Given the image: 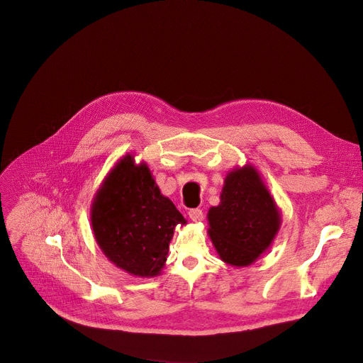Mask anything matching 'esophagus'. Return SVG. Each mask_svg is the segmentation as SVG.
Listing matches in <instances>:
<instances>
[{"label": "esophagus", "instance_id": "obj_1", "mask_svg": "<svg viewBox=\"0 0 363 363\" xmlns=\"http://www.w3.org/2000/svg\"><path fill=\"white\" fill-rule=\"evenodd\" d=\"M189 218H190L191 221H195V223L203 221V212H202V209H198V208L190 209V211H189Z\"/></svg>", "mask_w": 363, "mask_h": 363}]
</instances>
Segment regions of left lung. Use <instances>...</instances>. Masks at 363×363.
<instances>
[{
  "mask_svg": "<svg viewBox=\"0 0 363 363\" xmlns=\"http://www.w3.org/2000/svg\"><path fill=\"white\" fill-rule=\"evenodd\" d=\"M206 218L220 259L238 268L259 259L281 227V211L252 164L227 173L220 203L209 208Z\"/></svg>",
  "mask_w": 363,
  "mask_h": 363,
  "instance_id": "1",
  "label": "left lung"
}]
</instances>
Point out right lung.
Listing matches in <instances>:
<instances>
[{
    "label": "right lung",
    "instance_id": "right-lung-1",
    "mask_svg": "<svg viewBox=\"0 0 363 363\" xmlns=\"http://www.w3.org/2000/svg\"><path fill=\"white\" fill-rule=\"evenodd\" d=\"M94 238L102 253L127 274L160 275L177 225L187 221L161 194L145 161L127 154L102 180L91 206Z\"/></svg>",
    "mask_w": 363,
    "mask_h": 363
}]
</instances>
